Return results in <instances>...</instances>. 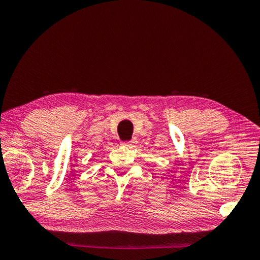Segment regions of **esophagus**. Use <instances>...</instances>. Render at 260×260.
Returning a JSON list of instances; mask_svg holds the SVG:
<instances>
[{
	"label": "esophagus",
	"instance_id": "esophagus-1",
	"mask_svg": "<svg viewBox=\"0 0 260 260\" xmlns=\"http://www.w3.org/2000/svg\"><path fill=\"white\" fill-rule=\"evenodd\" d=\"M122 145H123V146H130V145H133V143H122Z\"/></svg>",
	"mask_w": 260,
	"mask_h": 260
}]
</instances>
